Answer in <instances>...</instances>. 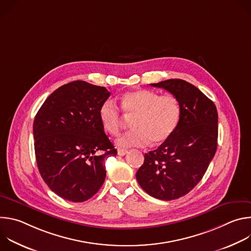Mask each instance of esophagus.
<instances>
[{
  "instance_id": "1",
  "label": "esophagus",
  "mask_w": 251,
  "mask_h": 251,
  "mask_svg": "<svg viewBox=\"0 0 251 251\" xmlns=\"http://www.w3.org/2000/svg\"><path fill=\"white\" fill-rule=\"evenodd\" d=\"M117 152H118V155H119V156H124V155L127 154L128 151H127L126 149H121V148H119Z\"/></svg>"
}]
</instances>
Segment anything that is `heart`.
Returning <instances> with one entry per match:
<instances>
[{"mask_svg":"<svg viewBox=\"0 0 251 251\" xmlns=\"http://www.w3.org/2000/svg\"><path fill=\"white\" fill-rule=\"evenodd\" d=\"M121 108L127 118H133V129L117 139L121 147L158 145L168 140L176 130L181 117V106L176 97L138 89L126 92L121 98ZM99 119L111 135H117L124 123L119 106L114 100H104L99 107Z\"/></svg>","mask_w":251,"mask_h":251,"instance_id":"1","label":"heart"}]
</instances>
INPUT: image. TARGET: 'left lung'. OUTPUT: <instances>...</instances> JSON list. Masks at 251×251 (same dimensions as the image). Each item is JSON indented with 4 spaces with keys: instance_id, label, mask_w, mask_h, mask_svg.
Segmentation results:
<instances>
[{
    "instance_id": "1",
    "label": "left lung",
    "mask_w": 251,
    "mask_h": 251,
    "mask_svg": "<svg viewBox=\"0 0 251 251\" xmlns=\"http://www.w3.org/2000/svg\"><path fill=\"white\" fill-rule=\"evenodd\" d=\"M176 97L181 117L171 137L146 153L136 178L153 198L172 201L191 192L201 180L218 147V110L199 88L183 79L152 83Z\"/></svg>"
}]
</instances>
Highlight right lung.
<instances>
[{
  "label": "right lung",
  "mask_w": 251,
  "mask_h": 251,
  "mask_svg": "<svg viewBox=\"0 0 251 251\" xmlns=\"http://www.w3.org/2000/svg\"><path fill=\"white\" fill-rule=\"evenodd\" d=\"M105 87L76 80L53 91L33 121L34 152L45 183L60 198L81 202L102 187L106 157L116 156L99 119Z\"/></svg>",
  "instance_id": "1"
}]
</instances>
